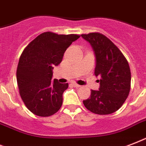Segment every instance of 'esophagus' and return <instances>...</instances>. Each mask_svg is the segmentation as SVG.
Masks as SVG:
<instances>
[{
  "mask_svg": "<svg viewBox=\"0 0 146 146\" xmlns=\"http://www.w3.org/2000/svg\"><path fill=\"white\" fill-rule=\"evenodd\" d=\"M72 86H73V87H76V88H79V87H80V85H78L77 83H76V82H73V83H72Z\"/></svg>",
  "mask_w": 146,
  "mask_h": 146,
  "instance_id": "34e87169",
  "label": "esophagus"
}]
</instances>
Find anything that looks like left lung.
Wrapping results in <instances>:
<instances>
[{"instance_id":"8db88e82","label":"left lung","mask_w":146,"mask_h":146,"mask_svg":"<svg viewBox=\"0 0 146 146\" xmlns=\"http://www.w3.org/2000/svg\"><path fill=\"white\" fill-rule=\"evenodd\" d=\"M81 35L95 51V76L100 77L99 90H91V96L83 104L96 114L113 113L121 108L130 91L131 72L128 61L120 49L102 33Z\"/></svg>"}]
</instances>
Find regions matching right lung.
Masks as SVG:
<instances>
[{"label":"right lung","mask_w":146,"mask_h":146,"mask_svg":"<svg viewBox=\"0 0 146 146\" xmlns=\"http://www.w3.org/2000/svg\"><path fill=\"white\" fill-rule=\"evenodd\" d=\"M80 35L40 34L25 48L19 57L17 80L20 97L26 108L39 117L57 113L63 103L68 83L51 80L54 66L60 64L64 52Z\"/></svg>","instance_id":"add662e5"}]
</instances>
